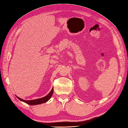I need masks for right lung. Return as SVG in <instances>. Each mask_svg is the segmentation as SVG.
Instances as JSON below:
<instances>
[{
  "mask_svg": "<svg viewBox=\"0 0 128 128\" xmlns=\"http://www.w3.org/2000/svg\"><path fill=\"white\" fill-rule=\"evenodd\" d=\"M54 91V88H52V90H51V91L48 94L46 95L44 97H43L41 98H39V99H35V100H23V99L20 98V97L17 96V98L20 99V101H22L30 105H38V104H40L42 103H44V102H46L47 101H48L50 98H51V96L52 94V93H53Z\"/></svg>",
  "mask_w": 128,
  "mask_h": 128,
  "instance_id": "add662e5",
  "label": "right lung"
}]
</instances>
